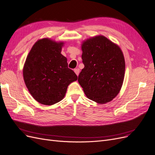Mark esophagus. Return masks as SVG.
<instances>
[{
	"label": "esophagus",
	"instance_id": "esophagus-1",
	"mask_svg": "<svg viewBox=\"0 0 155 155\" xmlns=\"http://www.w3.org/2000/svg\"><path fill=\"white\" fill-rule=\"evenodd\" d=\"M74 72L76 73V74L77 76L79 75V69H78V68H76V69H74Z\"/></svg>",
	"mask_w": 155,
	"mask_h": 155
}]
</instances>
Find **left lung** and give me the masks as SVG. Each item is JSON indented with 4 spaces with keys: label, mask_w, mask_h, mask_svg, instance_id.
Segmentation results:
<instances>
[{
    "label": "left lung",
    "mask_w": 155,
    "mask_h": 155,
    "mask_svg": "<svg viewBox=\"0 0 155 155\" xmlns=\"http://www.w3.org/2000/svg\"><path fill=\"white\" fill-rule=\"evenodd\" d=\"M81 49L84 67L78 82L86 96L99 104L111 101L124 79L125 63L121 49L103 35L87 39Z\"/></svg>",
    "instance_id": "left-lung-1"
}]
</instances>
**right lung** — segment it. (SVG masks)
I'll use <instances>...</instances> for the list:
<instances>
[{"mask_svg":"<svg viewBox=\"0 0 155 155\" xmlns=\"http://www.w3.org/2000/svg\"><path fill=\"white\" fill-rule=\"evenodd\" d=\"M63 45L47 38L39 40L25 63V83L35 100L42 104L50 106L62 100L68 86L78 79L61 54Z\"/></svg>","mask_w":155,"mask_h":155,"instance_id":"right-lung-1","label":"right lung"}]
</instances>
